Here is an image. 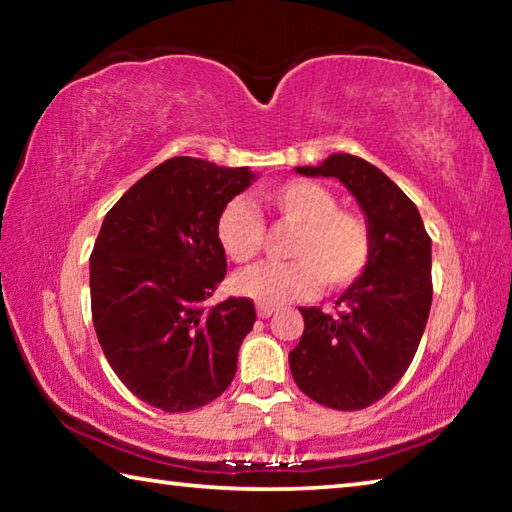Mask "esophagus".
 Wrapping results in <instances>:
<instances>
[{"label":"esophagus","mask_w":512,"mask_h":512,"mask_svg":"<svg viewBox=\"0 0 512 512\" xmlns=\"http://www.w3.org/2000/svg\"><path fill=\"white\" fill-rule=\"evenodd\" d=\"M273 311H275V307L257 305V316H259V318H268V316H273Z\"/></svg>","instance_id":"1"}]
</instances>
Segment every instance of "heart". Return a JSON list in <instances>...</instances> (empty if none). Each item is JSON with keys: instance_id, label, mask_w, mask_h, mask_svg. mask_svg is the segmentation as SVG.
Here are the masks:
<instances>
[{"instance_id": "obj_1", "label": "heart", "mask_w": 512, "mask_h": 512, "mask_svg": "<svg viewBox=\"0 0 512 512\" xmlns=\"http://www.w3.org/2000/svg\"><path fill=\"white\" fill-rule=\"evenodd\" d=\"M264 205L282 221L298 225L289 262H262L235 277V289L259 305H284L357 280L370 259V230L357 212L341 210L327 187L287 180L262 192ZM216 237L235 262L253 259L264 244V223L253 203L232 198L216 221Z\"/></svg>"}]
</instances>
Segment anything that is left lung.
<instances>
[{"instance_id":"obj_1","label":"left lung","mask_w":512,"mask_h":512,"mask_svg":"<svg viewBox=\"0 0 512 512\" xmlns=\"http://www.w3.org/2000/svg\"><path fill=\"white\" fill-rule=\"evenodd\" d=\"M309 178H336L366 214L370 259L334 314L300 307L305 332L289 352L291 375L311 400L359 411L381 400L411 366L431 309V239L418 207L375 164L334 153Z\"/></svg>"}]
</instances>
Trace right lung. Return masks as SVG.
<instances>
[{
    "label": "right lung",
    "instance_id": "obj_1",
    "mask_svg": "<svg viewBox=\"0 0 512 512\" xmlns=\"http://www.w3.org/2000/svg\"><path fill=\"white\" fill-rule=\"evenodd\" d=\"M255 178L248 167L171 158L103 219L90 255L94 329L115 375L155 409L194 411L235 377L255 305L205 300L228 268L216 221Z\"/></svg>",
    "mask_w": 512,
    "mask_h": 512
}]
</instances>
